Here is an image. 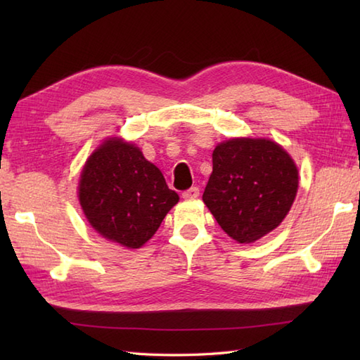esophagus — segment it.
I'll return each mask as SVG.
<instances>
[{
    "instance_id": "1",
    "label": "esophagus",
    "mask_w": 360,
    "mask_h": 360,
    "mask_svg": "<svg viewBox=\"0 0 360 360\" xmlns=\"http://www.w3.org/2000/svg\"><path fill=\"white\" fill-rule=\"evenodd\" d=\"M198 196H200V188L198 187L188 188L184 193H182V198H184V200H195V198H198Z\"/></svg>"
}]
</instances>
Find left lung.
I'll use <instances>...</instances> for the list:
<instances>
[{
    "label": "left lung",
    "instance_id": "8db88e82",
    "mask_svg": "<svg viewBox=\"0 0 360 360\" xmlns=\"http://www.w3.org/2000/svg\"><path fill=\"white\" fill-rule=\"evenodd\" d=\"M202 201L221 229L241 244L272 232L292 205L298 170L269 139L235 137L217 145Z\"/></svg>",
    "mask_w": 360,
    "mask_h": 360
}]
</instances>
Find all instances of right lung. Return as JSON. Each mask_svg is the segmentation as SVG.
<instances>
[{
  "label": "right lung",
  "instance_id": "add662e5",
  "mask_svg": "<svg viewBox=\"0 0 360 360\" xmlns=\"http://www.w3.org/2000/svg\"><path fill=\"white\" fill-rule=\"evenodd\" d=\"M79 201L97 233L139 249L156 233L179 196L134 143L110 137L83 167Z\"/></svg>",
  "mask_w": 360,
  "mask_h": 360
}]
</instances>
